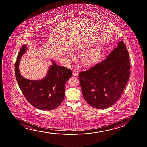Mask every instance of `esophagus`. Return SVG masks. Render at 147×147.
<instances>
[{
  "label": "esophagus",
  "instance_id": "34e87169",
  "mask_svg": "<svg viewBox=\"0 0 147 147\" xmlns=\"http://www.w3.org/2000/svg\"><path fill=\"white\" fill-rule=\"evenodd\" d=\"M72 72H73V75L75 76H77L78 75H79V71L77 69H75L74 70H73Z\"/></svg>",
  "mask_w": 147,
  "mask_h": 147
}]
</instances>
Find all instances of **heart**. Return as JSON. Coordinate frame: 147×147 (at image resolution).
Masks as SVG:
<instances>
[{"mask_svg":"<svg viewBox=\"0 0 147 147\" xmlns=\"http://www.w3.org/2000/svg\"><path fill=\"white\" fill-rule=\"evenodd\" d=\"M101 50L99 48H95L88 50L83 53L81 56V60L85 64H91L95 62L99 57Z\"/></svg>","mask_w":147,"mask_h":147,"instance_id":"1","label":"heart"}]
</instances>
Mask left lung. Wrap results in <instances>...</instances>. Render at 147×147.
Listing matches in <instances>:
<instances>
[{
	"mask_svg": "<svg viewBox=\"0 0 147 147\" xmlns=\"http://www.w3.org/2000/svg\"><path fill=\"white\" fill-rule=\"evenodd\" d=\"M126 45L120 41L105 60L79 75L84 98L98 109L108 108L120 98L130 77Z\"/></svg>",
	"mask_w": 147,
	"mask_h": 147,
	"instance_id": "obj_1",
	"label": "left lung"
}]
</instances>
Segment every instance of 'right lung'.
<instances>
[{"label":"right lung","instance_id":"add662e5","mask_svg":"<svg viewBox=\"0 0 147 147\" xmlns=\"http://www.w3.org/2000/svg\"><path fill=\"white\" fill-rule=\"evenodd\" d=\"M27 50L23 45L15 62L16 78L25 98L38 109L53 110L62 103L65 96V85L72 76V71L64 66L57 65L53 61L47 75L43 80L33 81L25 79L19 71L21 56Z\"/></svg>","mask_w":147,"mask_h":147}]
</instances>
